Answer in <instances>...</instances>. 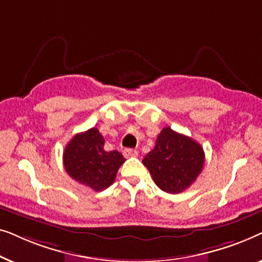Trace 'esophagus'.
I'll return each instance as SVG.
<instances>
[{
  "instance_id": "esophagus-1",
  "label": "esophagus",
  "mask_w": 262,
  "mask_h": 262,
  "mask_svg": "<svg viewBox=\"0 0 262 262\" xmlns=\"http://www.w3.org/2000/svg\"><path fill=\"white\" fill-rule=\"evenodd\" d=\"M123 154H124V156L126 157V159H130V157L137 156L138 151H137V150H132V149H125Z\"/></svg>"
}]
</instances>
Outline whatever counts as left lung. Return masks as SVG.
Returning <instances> with one entry per match:
<instances>
[{"label":"left lung","mask_w":262,"mask_h":262,"mask_svg":"<svg viewBox=\"0 0 262 262\" xmlns=\"http://www.w3.org/2000/svg\"><path fill=\"white\" fill-rule=\"evenodd\" d=\"M204 162L202 145L170 127L160 132L155 148L143 159L154 182L162 191L173 194L185 191L196 180Z\"/></svg>","instance_id":"1"}]
</instances>
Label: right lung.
I'll return each mask as SVG.
<instances>
[{"mask_svg":"<svg viewBox=\"0 0 262 262\" xmlns=\"http://www.w3.org/2000/svg\"><path fill=\"white\" fill-rule=\"evenodd\" d=\"M105 139L98 128L75 135L63 152V164L74 180L99 192L110 187L125 162L119 151H106Z\"/></svg>","mask_w":262,"mask_h":262,"instance_id":"1","label":"right lung"}]
</instances>
